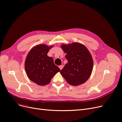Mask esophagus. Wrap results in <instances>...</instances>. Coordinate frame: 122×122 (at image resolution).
<instances>
[{"label": "esophagus", "mask_w": 122, "mask_h": 122, "mask_svg": "<svg viewBox=\"0 0 122 122\" xmlns=\"http://www.w3.org/2000/svg\"><path fill=\"white\" fill-rule=\"evenodd\" d=\"M59 68H60V70H62V68H63V66H62V65H60V66H59Z\"/></svg>", "instance_id": "obj_1"}]
</instances>
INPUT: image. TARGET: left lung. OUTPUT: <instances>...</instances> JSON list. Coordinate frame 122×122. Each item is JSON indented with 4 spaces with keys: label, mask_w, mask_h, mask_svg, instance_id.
<instances>
[{
    "label": "left lung",
    "mask_w": 122,
    "mask_h": 122,
    "mask_svg": "<svg viewBox=\"0 0 122 122\" xmlns=\"http://www.w3.org/2000/svg\"><path fill=\"white\" fill-rule=\"evenodd\" d=\"M67 54V64L60 71L67 83L73 86L80 85L90 76L93 61L90 53L84 45L79 43L61 46Z\"/></svg>",
    "instance_id": "obj_1"
}]
</instances>
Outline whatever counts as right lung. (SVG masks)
<instances>
[{
	"instance_id": "right-lung-1",
	"label": "right lung",
	"mask_w": 122,
	"mask_h": 122,
	"mask_svg": "<svg viewBox=\"0 0 122 122\" xmlns=\"http://www.w3.org/2000/svg\"><path fill=\"white\" fill-rule=\"evenodd\" d=\"M52 46L44 44L36 46L30 51L26 58L25 69L27 75L30 80L38 85L49 84L52 78L60 71L54 63L53 58L47 56Z\"/></svg>"
}]
</instances>
